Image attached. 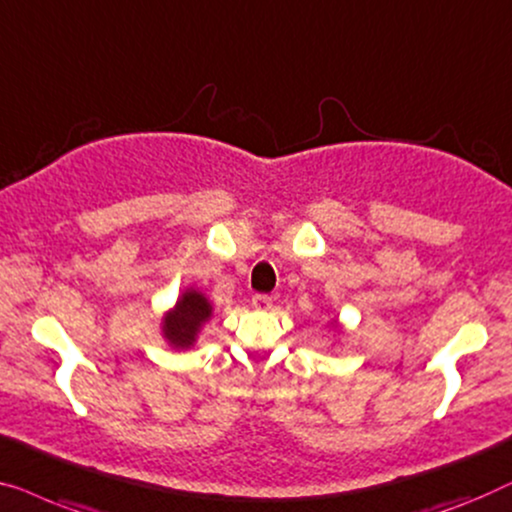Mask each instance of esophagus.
<instances>
[{
    "label": "esophagus",
    "instance_id": "1",
    "mask_svg": "<svg viewBox=\"0 0 512 512\" xmlns=\"http://www.w3.org/2000/svg\"><path fill=\"white\" fill-rule=\"evenodd\" d=\"M253 306L259 308V311H266V308H271V297H266V294H255Z\"/></svg>",
    "mask_w": 512,
    "mask_h": 512
}]
</instances>
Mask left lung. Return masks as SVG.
I'll return each instance as SVG.
<instances>
[{
	"mask_svg": "<svg viewBox=\"0 0 512 512\" xmlns=\"http://www.w3.org/2000/svg\"><path fill=\"white\" fill-rule=\"evenodd\" d=\"M329 325L331 327H334V331H336V334H341V325H338V320L334 318V320H329Z\"/></svg>",
	"mask_w": 512,
	"mask_h": 512,
	"instance_id": "obj_1",
	"label": "left lung"
}]
</instances>
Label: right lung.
I'll use <instances>...</instances> for the list:
<instances>
[{
	"mask_svg": "<svg viewBox=\"0 0 512 512\" xmlns=\"http://www.w3.org/2000/svg\"><path fill=\"white\" fill-rule=\"evenodd\" d=\"M213 318V304L197 287H185L176 304L162 315L160 334L169 348L187 352L197 345L201 329Z\"/></svg>",
	"mask_w": 512,
	"mask_h": 512,
	"instance_id": "right-lung-1",
	"label": "right lung"
}]
</instances>
